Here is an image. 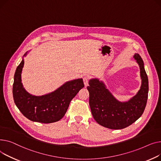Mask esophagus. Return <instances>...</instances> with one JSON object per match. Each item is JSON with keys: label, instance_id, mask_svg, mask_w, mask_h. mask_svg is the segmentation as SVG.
<instances>
[{"label": "esophagus", "instance_id": "obj_1", "mask_svg": "<svg viewBox=\"0 0 161 161\" xmlns=\"http://www.w3.org/2000/svg\"><path fill=\"white\" fill-rule=\"evenodd\" d=\"M90 80V77L89 76H85L83 78V81H84V84L85 85V86H87L88 84V82Z\"/></svg>", "mask_w": 161, "mask_h": 161}]
</instances>
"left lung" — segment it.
Masks as SVG:
<instances>
[{
    "instance_id": "left-lung-1",
    "label": "left lung",
    "mask_w": 161,
    "mask_h": 161,
    "mask_svg": "<svg viewBox=\"0 0 161 161\" xmlns=\"http://www.w3.org/2000/svg\"><path fill=\"white\" fill-rule=\"evenodd\" d=\"M134 58L140 70L142 85L136 95L126 102L118 101L97 79L89 81V104L93 118L98 124L110 129H121L133 124L142 115L148 96V79L144 62L138 54Z\"/></svg>"
}]
</instances>
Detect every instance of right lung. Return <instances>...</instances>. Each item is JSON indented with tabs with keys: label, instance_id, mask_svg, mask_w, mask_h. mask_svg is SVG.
<instances>
[{
	"label": "right lung",
	"instance_id": "right-lung-1",
	"mask_svg": "<svg viewBox=\"0 0 161 161\" xmlns=\"http://www.w3.org/2000/svg\"><path fill=\"white\" fill-rule=\"evenodd\" d=\"M27 52L24 54L25 56ZM23 58L17 66L13 84V97L16 106L22 114L32 121L50 124L61 119L67 111L71 101L84 88L82 79L68 81L55 91L42 96L28 93L21 82Z\"/></svg>",
	"mask_w": 161,
	"mask_h": 161
}]
</instances>
